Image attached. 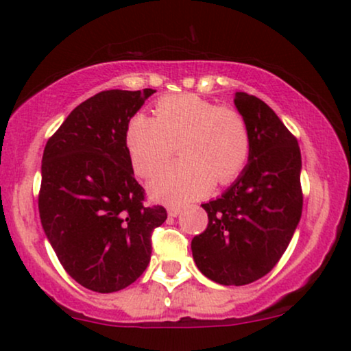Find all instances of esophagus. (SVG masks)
Segmentation results:
<instances>
[{"label": "esophagus", "mask_w": 351, "mask_h": 351, "mask_svg": "<svg viewBox=\"0 0 351 351\" xmlns=\"http://www.w3.org/2000/svg\"><path fill=\"white\" fill-rule=\"evenodd\" d=\"M181 212V207L180 206H170L168 207V215L170 217H176Z\"/></svg>", "instance_id": "esophagus-1"}]
</instances>
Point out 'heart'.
Listing matches in <instances>:
<instances>
[{
  "label": "heart",
  "instance_id": "1",
  "mask_svg": "<svg viewBox=\"0 0 351 351\" xmlns=\"http://www.w3.org/2000/svg\"><path fill=\"white\" fill-rule=\"evenodd\" d=\"M131 165L139 176L154 175L170 160L175 144L181 158L150 181L155 197L183 204L214 184H230L251 158L252 139L238 110L219 106L196 94L167 95L154 118L139 113L124 134Z\"/></svg>",
  "mask_w": 351,
  "mask_h": 351
}]
</instances>
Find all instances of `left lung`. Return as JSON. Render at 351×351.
I'll return each mask as SVG.
<instances>
[{"mask_svg":"<svg viewBox=\"0 0 351 351\" xmlns=\"http://www.w3.org/2000/svg\"><path fill=\"white\" fill-rule=\"evenodd\" d=\"M234 105L250 126L251 158L221 197L202 204L208 223L191 250L206 277L239 287L280 261L301 219L303 189L298 141L282 119L246 92H237Z\"/></svg>","mask_w":351,"mask_h":351,"instance_id":"8db88e82","label":"left lung"}]
</instances>
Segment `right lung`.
<instances>
[{"instance_id": "add662e5", "label": "right lung", "mask_w": 351, "mask_h": 351, "mask_svg": "<svg viewBox=\"0 0 351 351\" xmlns=\"http://www.w3.org/2000/svg\"><path fill=\"white\" fill-rule=\"evenodd\" d=\"M154 92H99L69 113L43 150L42 227L66 272L99 293L143 275L154 230L167 220L165 207L145 206L124 143L130 119Z\"/></svg>"}]
</instances>
